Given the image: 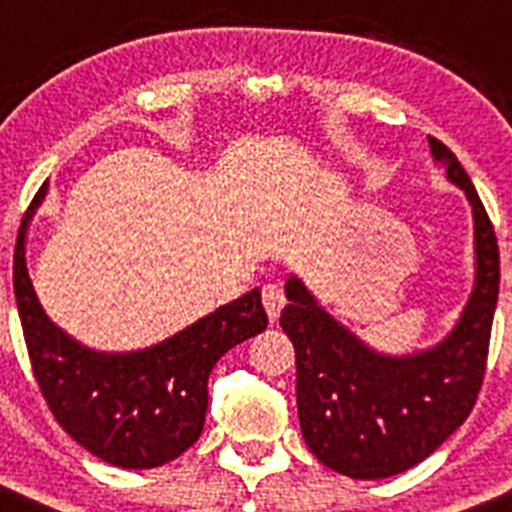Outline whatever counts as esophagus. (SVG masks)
<instances>
[{
	"instance_id": "esophagus-1",
	"label": "esophagus",
	"mask_w": 512,
	"mask_h": 512,
	"mask_svg": "<svg viewBox=\"0 0 512 512\" xmlns=\"http://www.w3.org/2000/svg\"><path fill=\"white\" fill-rule=\"evenodd\" d=\"M263 304H265V312H268L270 322H276L278 315H281L283 304H286V296H283L281 286H276V283H268V286H263Z\"/></svg>"
}]
</instances>
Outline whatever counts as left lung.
Returning <instances> with one entry per match:
<instances>
[{
	"label": "left lung",
	"instance_id": "1",
	"mask_svg": "<svg viewBox=\"0 0 512 512\" xmlns=\"http://www.w3.org/2000/svg\"><path fill=\"white\" fill-rule=\"evenodd\" d=\"M429 150L474 213V291L445 341L416 354H380L325 312L299 278L286 281L281 328L296 351L304 442L351 479H388L422 463L466 422L484 382L500 291L497 236L453 150L437 137Z\"/></svg>",
	"mask_w": 512,
	"mask_h": 512
}]
</instances>
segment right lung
<instances>
[{"label":"right lung","mask_w":512,"mask_h":512,"mask_svg":"<svg viewBox=\"0 0 512 512\" xmlns=\"http://www.w3.org/2000/svg\"><path fill=\"white\" fill-rule=\"evenodd\" d=\"M41 187L17 231L12 286L33 375L64 432L119 468H156L195 445L208 411V377L236 343L268 328L260 289L223 304L176 336L140 351L88 349L49 320L25 265L28 223Z\"/></svg>","instance_id":"right-lung-1"}]
</instances>
